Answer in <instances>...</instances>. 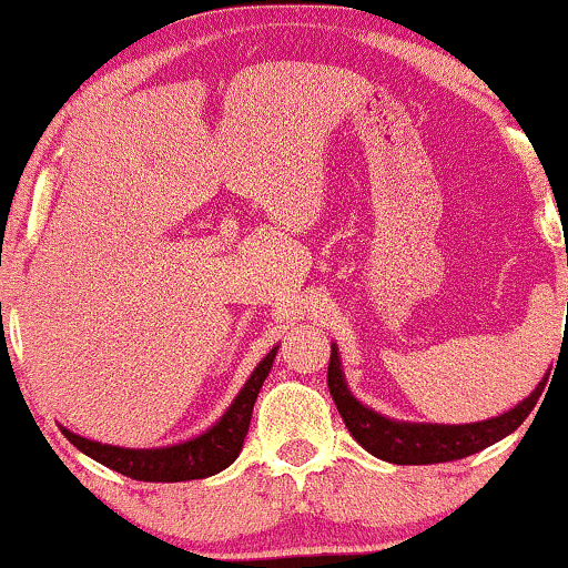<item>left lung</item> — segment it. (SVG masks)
Returning <instances> with one entry per match:
<instances>
[{
    "instance_id": "1",
    "label": "left lung",
    "mask_w": 568,
    "mask_h": 568,
    "mask_svg": "<svg viewBox=\"0 0 568 568\" xmlns=\"http://www.w3.org/2000/svg\"><path fill=\"white\" fill-rule=\"evenodd\" d=\"M545 384H548V375L539 381L535 392L518 402L516 407H510L508 413L487 420L449 426V423L394 420L375 413L373 407L362 405L357 396L349 392V384H346L336 344L331 346V365H327V386H331V396L346 428L367 453L386 463H394V466H428V463H449L481 453L489 444L514 434L529 418L537 399L542 396Z\"/></svg>"
}]
</instances>
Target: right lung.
Returning <instances> with one entry per match:
<instances>
[{
  "label": "right lung",
  "instance_id": "obj_1",
  "mask_svg": "<svg viewBox=\"0 0 568 568\" xmlns=\"http://www.w3.org/2000/svg\"><path fill=\"white\" fill-rule=\"evenodd\" d=\"M277 357V346L254 367L241 392L224 409V415L214 426L206 428L203 434L184 439L166 447H115V444L92 442L87 436H79L60 426V432L73 447L81 449L87 457L102 463L105 468L119 470L136 481H190V479H206L219 470H224L235 463L241 455L243 439L248 434L251 413H254V402L262 392L264 378L272 371V362Z\"/></svg>",
  "mask_w": 568,
  "mask_h": 568
}]
</instances>
